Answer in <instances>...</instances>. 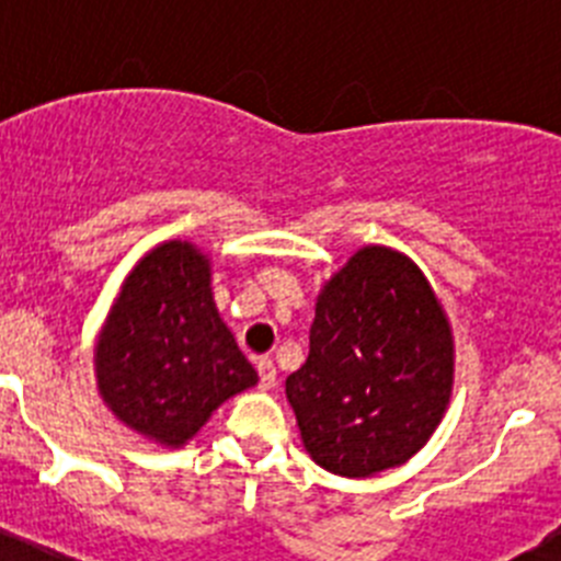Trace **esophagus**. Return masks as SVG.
<instances>
[{"mask_svg": "<svg viewBox=\"0 0 561 561\" xmlns=\"http://www.w3.org/2000/svg\"><path fill=\"white\" fill-rule=\"evenodd\" d=\"M257 376H261V390H272L277 385V368L272 359L257 362Z\"/></svg>", "mask_w": 561, "mask_h": 561, "instance_id": "34e87169", "label": "esophagus"}]
</instances>
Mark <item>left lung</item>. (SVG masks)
Instances as JSON below:
<instances>
[{
	"mask_svg": "<svg viewBox=\"0 0 561 561\" xmlns=\"http://www.w3.org/2000/svg\"><path fill=\"white\" fill-rule=\"evenodd\" d=\"M455 336L413 257L368 244L323 284L309 359L286 379L300 438L340 478L408 463L447 413Z\"/></svg>",
	"mask_w": 561,
	"mask_h": 561,
	"instance_id": "1",
	"label": "left lung"
}]
</instances>
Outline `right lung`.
<instances>
[{"label":"right lung","instance_id":"add662e5","mask_svg":"<svg viewBox=\"0 0 561 561\" xmlns=\"http://www.w3.org/2000/svg\"><path fill=\"white\" fill-rule=\"evenodd\" d=\"M112 415L165 449L185 447L257 374L213 300L210 257L182 238L151 247L123 277L92 348Z\"/></svg>","mask_w":561,"mask_h":561}]
</instances>
